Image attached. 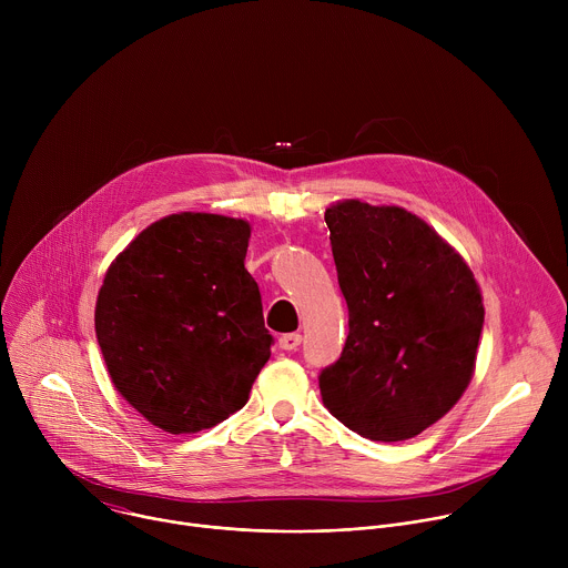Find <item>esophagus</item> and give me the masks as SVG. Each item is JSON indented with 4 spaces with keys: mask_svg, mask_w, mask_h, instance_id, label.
Instances as JSON below:
<instances>
[{
    "mask_svg": "<svg viewBox=\"0 0 568 568\" xmlns=\"http://www.w3.org/2000/svg\"><path fill=\"white\" fill-rule=\"evenodd\" d=\"M278 346L283 351H296L301 346V335L298 333H287V335H281L278 339Z\"/></svg>",
    "mask_w": 568,
    "mask_h": 568,
    "instance_id": "esophagus-1",
    "label": "esophagus"
}]
</instances>
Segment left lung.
<instances>
[{"instance_id":"obj_1","label":"left lung","mask_w":568,"mask_h":568,"mask_svg":"<svg viewBox=\"0 0 568 568\" xmlns=\"http://www.w3.org/2000/svg\"><path fill=\"white\" fill-rule=\"evenodd\" d=\"M348 305L342 357L318 375L326 409L364 438L407 440L465 393L483 331L467 263L418 215L344 200L326 209Z\"/></svg>"}]
</instances>
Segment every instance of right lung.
<instances>
[{"label":"right lung","mask_w":568,"mask_h":568,"mask_svg":"<svg viewBox=\"0 0 568 568\" xmlns=\"http://www.w3.org/2000/svg\"><path fill=\"white\" fill-rule=\"evenodd\" d=\"M250 222L175 213L110 265L97 339L116 390L169 434L211 429L242 409L272 355L258 283L245 270Z\"/></svg>","instance_id":"right-lung-1"}]
</instances>
